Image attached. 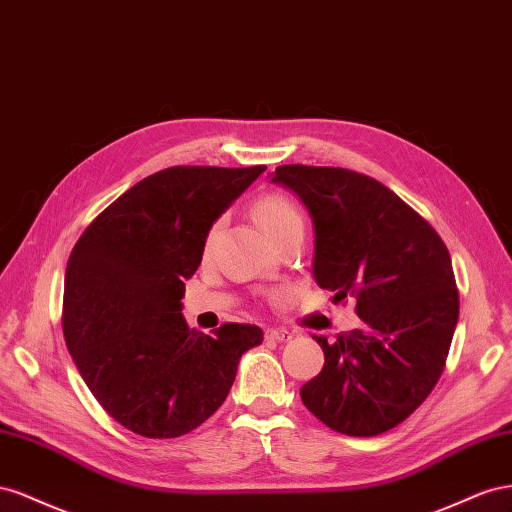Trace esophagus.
Instances as JSON below:
<instances>
[{"instance_id":"34e87169","label":"esophagus","mask_w":512,"mask_h":512,"mask_svg":"<svg viewBox=\"0 0 512 512\" xmlns=\"http://www.w3.org/2000/svg\"><path fill=\"white\" fill-rule=\"evenodd\" d=\"M291 337H294V334H291V332L285 330V328H268V330H266V339H268V341L285 343V341H291Z\"/></svg>"}]
</instances>
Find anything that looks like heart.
Here are the masks:
<instances>
[{
	"instance_id": "heart-1",
	"label": "heart",
	"mask_w": 512,
	"mask_h": 512,
	"mask_svg": "<svg viewBox=\"0 0 512 512\" xmlns=\"http://www.w3.org/2000/svg\"><path fill=\"white\" fill-rule=\"evenodd\" d=\"M255 216H257L259 225L264 227V231L268 233L272 242H276L281 236H285V233L291 231V229L304 227V218H302L296 203L285 195H279V193H270V195L259 197L257 203H255ZM216 233H218V223L208 231L206 242H203V253H206V255L212 251Z\"/></svg>"
}]
</instances>
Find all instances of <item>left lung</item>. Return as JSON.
I'll return each instance as SVG.
<instances>
[{
    "instance_id": "obj_1",
    "label": "left lung",
    "mask_w": 512,
    "mask_h": 512,
    "mask_svg": "<svg viewBox=\"0 0 512 512\" xmlns=\"http://www.w3.org/2000/svg\"><path fill=\"white\" fill-rule=\"evenodd\" d=\"M315 229L313 276L334 300L356 298L362 328L315 337L324 369L300 388L330 429L373 437L410 416L440 379L459 319V291L437 231L369 175L341 167H276Z\"/></svg>"
}]
</instances>
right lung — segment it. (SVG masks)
I'll list each match as a JSON object with an SVG mask.
<instances>
[{"mask_svg":"<svg viewBox=\"0 0 512 512\" xmlns=\"http://www.w3.org/2000/svg\"><path fill=\"white\" fill-rule=\"evenodd\" d=\"M264 165L169 167L115 199L72 248L64 339L87 388L122 427L152 440L191 433L223 405L238 362L264 332L186 326L184 281L214 221Z\"/></svg>","mask_w":512,"mask_h":512,"instance_id":"add662e5","label":"right lung"}]
</instances>
